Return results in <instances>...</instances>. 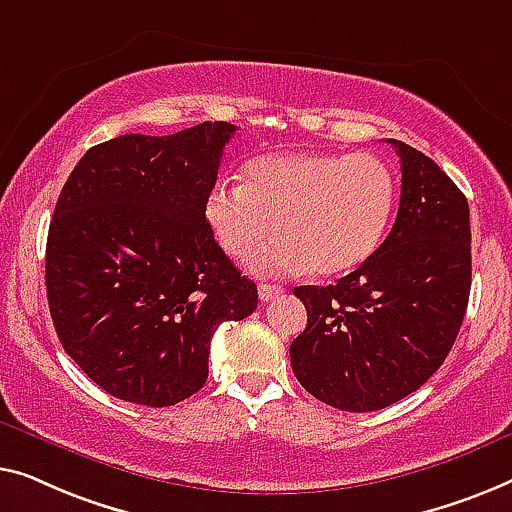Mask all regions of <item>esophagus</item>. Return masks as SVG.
Instances as JSON below:
<instances>
[{"label": "esophagus", "instance_id": "1", "mask_svg": "<svg viewBox=\"0 0 512 512\" xmlns=\"http://www.w3.org/2000/svg\"><path fill=\"white\" fill-rule=\"evenodd\" d=\"M257 292H259V299H262V301H271V299L283 297V294H285V287H280V285H271V283H259Z\"/></svg>", "mask_w": 512, "mask_h": 512}]
</instances>
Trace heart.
Listing matches in <instances>:
<instances>
[{
    "instance_id": "heart-1",
    "label": "heart",
    "mask_w": 512,
    "mask_h": 512,
    "mask_svg": "<svg viewBox=\"0 0 512 512\" xmlns=\"http://www.w3.org/2000/svg\"><path fill=\"white\" fill-rule=\"evenodd\" d=\"M397 183L371 153H283L255 157L243 183H215L204 218L220 248L246 259L271 227L278 236L250 266L262 276H338L373 255L390 227Z\"/></svg>"
}]
</instances>
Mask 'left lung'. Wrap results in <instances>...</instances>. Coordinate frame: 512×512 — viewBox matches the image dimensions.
I'll use <instances>...</instances> for the list:
<instances>
[{
  "label": "left lung",
  "mask_w": 512,
  "mask_h": 512,
  "mask_svg": "<svg viewBox=\"0 0 512 512\" xmlns=\"http://www.w3.org/2000/svg\"><path fill=\"white\" fill-rule=\"evenodd\" d=\"M401 201L380 248L334 285H301L308 325L290 345L306 392L348 413L392 406L445 362L471 292L469 201L448 174L408 143Z\"/></svg>",
  "instance_id": "1"
}]
</instances>
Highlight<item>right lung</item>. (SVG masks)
Listing matches in <instances>:
<instances>
[{"mask_svg":"<svg viewBox=\"0 0 512 512\" xmlns=\"http://www.w3.org/2000/svg\"><path fill=\"white\" fill-rule=\"evenodd\" d=\"M229 122L90 148L64 183L46 243L50 318L67 355L113 397L150 408L208 378L222 322L257 308L204 218Z\"/></svg>","mask_w":512,"mask_h":512,"instance_id":"obj_1","label":"right lung"}]
</instances>
